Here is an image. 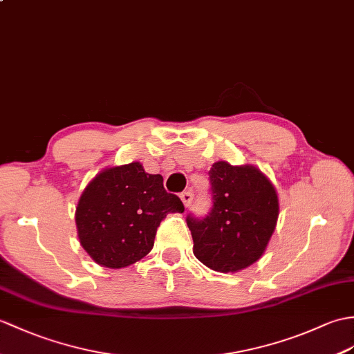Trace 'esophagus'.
<instances>
[{
    "instance_id": "1",
    "label": "esophagus",
    "mask_w": 354,
    "mask_h": 354,
    "mask_svg": "<svg viewBox=\"0 0 354 354\" xmlns=\"http://www.w3.org/2000/svg\"><path fill=\"white\" fill-rule=\"evenodd\" d=\"M193 197H194V194H193L192 190H187L184 193H180V201L184 202V207L185 208H190V205L193 202Z\"/></svg>"
}]
</instances>
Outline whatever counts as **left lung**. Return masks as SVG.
Here are the masks:
<instances>
[{"label":"left lung","mask_w":354,"mask_h":354,"mask_svg":"<svg viewBox=\"0 0 354 354\" xmlns=\"http://www.w3.org/2000/svg\"><path fill=\"white\" fill-rule=\"evenodd\" d=\"M208 175L209 212L205 217L187 216L193 253L211 270L235 273L264 253L279 216L277 194L273 184L253 166L218 161Z\"/></svg>","instance_id":"1"}]
</instances>
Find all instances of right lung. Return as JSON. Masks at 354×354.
<instances>
[{
	"instance_id": "right-lung-1",
	"label": "right lung",
	"mask_w": 354,
	"mask_h": 354,
	"mask_svg": "<svg viewBox=\"0 0 354 354\" xmlns=\"http://www.w3.org/2000/svg\"><path fill=\"white\" fill-rule=\"evenodd\" d=\"M170 212H184V203L166 192L161 175L146 174L140 162L106 169L80 197V243L100 266L128 267L152 250L157 229Z\"/></svg>"
}]
</instances>
